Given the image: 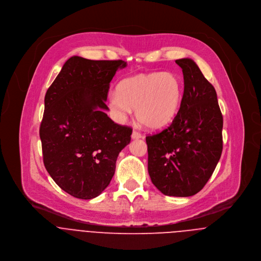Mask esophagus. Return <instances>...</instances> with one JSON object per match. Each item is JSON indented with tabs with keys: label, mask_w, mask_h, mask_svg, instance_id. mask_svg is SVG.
Returning a JSON list of instances; mask_svg holds the SVG:
<instances>
[{
	"label": "esophagus",
	"mask_w": 261,
	"mask_h": 261,
	"mask_svg": "<svg viewBox=\"0 0 261 261\" xmlns=\"http://www.w3.org/2000/svg\"><path fill=\"white\" fill-rule=\"evenodd\" d=\"M132 138H133L134 140H138V139H141V138H142V135H141L139 132L134 130L133 134H132Z\"/></svg>",
	"instance_id": "esophagus-1"
}]
</instances>
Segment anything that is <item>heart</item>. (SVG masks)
Listing matches in <instances>:
<instances>
[{
  "label": "heart",
  "mask_w": 261,
  "mask_h": 261,
  "mask_svg": "<svg viewBox=\"0 0 261 261\" xmlns=\"http://www.w3.org/2000/svg\"><path fill=\"white\" fill-rule=\"evenodd\" d=\"M184 94V83L173 72L138 74L122 80L117 94L109 98L110 108L120 117L136 109L138 120L150 129H161L174 118Z\"/></svg>",
  "instance_id": "b5f03b06"
}]
</instances>
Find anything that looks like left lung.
I'll return each mask as SVG.
<instances>
[{"label":"left lung","mask_w":261,"mask_h":261,"mask_svg":"<svg viewBox=\"0 0 261 261\" xmlns=\"http://www.w3.org/2000/svg\"><path fill=\"white\" fill-rule=\"evenodd\" d=\"M182 69L184 95L171 124L146 138L148 171L164 195L189 197L203 189L222 152V115L213 86L190 58Z\"/></svg>","instance_id":"1"}]
</instances>
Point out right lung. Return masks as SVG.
I'll return each instance as SVG.
<instances>
[{"label":"right lung","instance_id":"1","mask_svg":"<svg viewBox=\"0 0 261 261\" xmlns=\"http://www.w3.org/2000/svg\"><path fill=\"white\" fill-rule=\"evenodd\" d=\"M122 60L69 58L48 89L40 127L44 164L54 181L80 199L99 196L110 184L119 152L133 129L108 117L109 85Z\"/></svg>","mask_w":261,"mask_h":261}]
</instances>
